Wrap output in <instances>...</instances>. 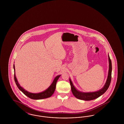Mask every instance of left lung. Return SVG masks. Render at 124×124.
Returning <instances> with one entry per match:
<instances>
[{"label": "left lung", "mask_w": 124, "mask_h": 124, "mask_svg": "<svg viewBox=\"0 0 124 124\" xmlns=\"http://www.w3.org/2000/svg\"><path fill=\"white\" fill-rule=\"evenodd\" d=\"M108 60H109V71L108 76L106 79V82L102 88L100 90L97 91L93 92H83L78 90L76 87L73 85V83L71 80V78H69L70 83L71 85V90L72 94L73 95L79 100H85V101H89V100H93L96 99L102 95L109 88L110 85L111 78H112V62L110 58L109 55L108 54Z\"/></svg>", "instance_id": "1"}]
</instances>
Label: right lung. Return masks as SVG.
<instances>
[{
	"label": "right lung",
	"mask_w": 124,
	"mask_h": 124,
	"mask_svg": "<svg viewBox=\"0 0 124 124\" xmlns=\"http://www.w3.org/2000/svg\"><path fill=\"white\" fill-rule=\"evenodd\" d=\"M13 68L14 71V80L15 82L16 83V84L18 87L24 94L27 96L28 97H29L31 99L33 100H42L49 98L51 97L54 92L55 88H56V83L57 82V80L59 78V77L61 76V75H59L55 77L53 80V82L52 83V84L49 86V87L46 89V90L44 91L43 92H42L39 93H31L27 91H26L22 87H21L19 83L18 82L17 79L15 75V65L14 64L13 65Z\"/></svg>",
	"instance_id": "add662e5"
}]
</instances>
